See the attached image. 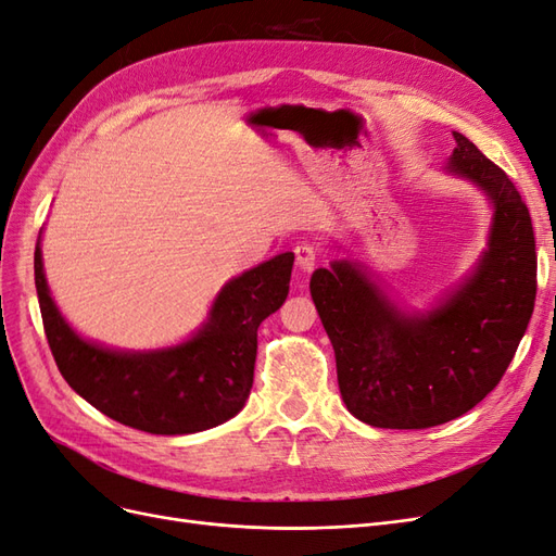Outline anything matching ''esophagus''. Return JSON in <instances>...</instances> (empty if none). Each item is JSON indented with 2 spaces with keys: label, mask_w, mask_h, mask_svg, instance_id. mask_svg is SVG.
Wrapping results in <instances>:
<instances>
[{
  "label": "esophagus",
  "mask_w": 556,
  "mask_h": 556,
  "mask_svg": "<svg viewBox=\"0 0 556 556\" xmlns=\"http://www.w3.org/2000/svg\"><path fill=\"white\" fill-rule=\"evenodd\" d=\"M294 255H296V264L304 268V271H313L319 257V248L313 243H299L294 248Z\"/></svg>",
  "instance_id": "1"
}]
</instances>
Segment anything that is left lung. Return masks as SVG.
Returning a JSON list of instances; mask_svg holds the SVG:
<instances>
[{
  "label": "left lung",
  "instance_id": "left-lung-1",
  "mask_svg": "<svg viewBox=\"0 0 556 556\" xmlns=\"http://www.w3.org/2000/svg\"><path fill=\"white\" fill-rule=\"evenodd\" d=\"M447 169L492 197L490 250L441 308L408 317L348 262L317 268L311 296L333 345L348 410L380 429H429L468 413L510 366L535 304V237L506 172L454 131Z\"/></svg>",
  "mask_w": 556,
  "mask_h": 556
}]
</instances>
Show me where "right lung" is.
Instances as JSON below:
<instances>
[{
	"label": "right lung",
	"mask_w": 556,
	"mask_h": 556,
	"mask_svg": "<svg viewBox=\"0 0 556 556\" xmlns=\"http://www.w3.org/2000/svg\"><path fill=\"white\" fill-rule=\"evenodd\" d=\"M292 264V252H282L233 278L192 341L148 355L78 339L48 294L39 241L35 282L50 352L72 390L115 422L176 435L223 425L243 408L255 376L257 329L288 299Z\"/></svg>",
	"instance_id": "right-lung-1"
}]
</instances>
